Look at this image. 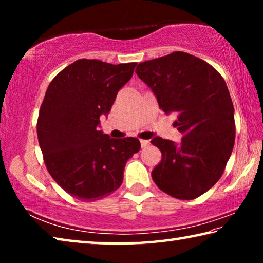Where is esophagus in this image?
<instances>
[{
  "label": "esophagus",
  "mask_w": 263,
  "mask_h": 263,
  "mask_svg": "<svg viewBox=\"0 0 263 263\" xmlns=\"http://www.w3.org/2000/svg\"><path fill=\"white\" fill-rule=\"evenodd\" d=\"M140 145H141V147H146V146L149 145V140L141 139V140H140Z\"/></svg>",
  "instance_id": "esophagus-1"
}]
</instances>
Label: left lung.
<instances>
[{
    "mask_svg": "<svg viewBox=\"0 0 263 263\" xmlns=\"http://www.w3.org/2000/svg\"><path fill=\"white\" fill-rule=\"evenodd\" d=\"M136 73L157 97L160 109L175 112L179 144L153 138L162 159L152 179L163 193L194 199L220 179L235 138L234 108L228 86L217 70L184 52L141 62Z\"/></svg>",
    "mask_w": 263,
    "mask_h": 263,
    "instance_id": "8db88e82",
    "label": "left lung"
}]
</instances>
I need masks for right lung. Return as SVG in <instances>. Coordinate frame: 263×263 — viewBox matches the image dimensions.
Segmentation results:
<instances>
[{
    "label": "right lung",
    "mask_w": 263,
    "mask_h": 263,
    "mask_svg": "<svg viewBox=\"0 0 263 263\" xmlns=\"http://www.w3.org/2000/svg\"><path fill=\"white\" fill-rule=\"evenodd\" d=\"M137 62H73L52 80L39 111L37 135L46 168L66 193L83 202L106 197L123 183L137 138L112 139L100 130Z\"/></svg>",
    "instance_id": "1"
}]
</instances>
